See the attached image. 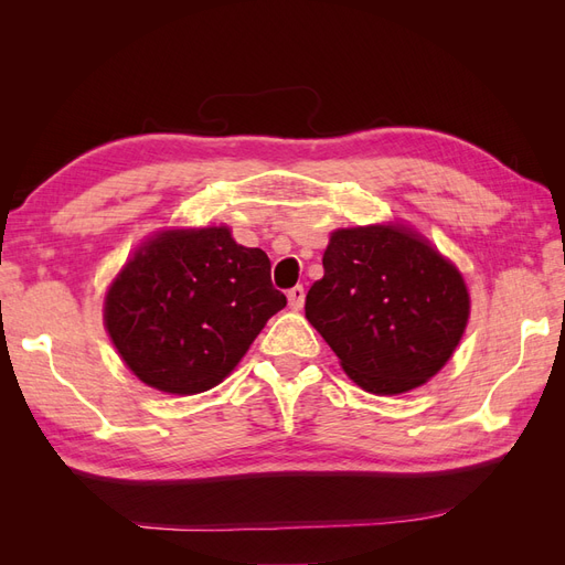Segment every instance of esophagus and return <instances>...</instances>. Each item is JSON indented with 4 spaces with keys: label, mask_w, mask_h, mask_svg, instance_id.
<instances>
[{
    "label": "esophagus",
    "mask_w": 565,
    "mask_h": 565,
    "mask_svg": "<svg viewBox=\"0 0 565 565\" xmlns=\"http://www.w3.org/2000/svg\"><path fill=\"white\" fill-rule=\"evenodd\" d=\"M303 299H306V292H303V287H292L287 292V301H289V309L292 311H301L303 309Z\"/></svg>",
    "instance_id": "obj_1"
}]
</instances>
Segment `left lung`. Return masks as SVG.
<instances>
[{
  "mask_svg": "<svg viewBox=\"0 0 565 565\" xmlns=\"http://www.w3.org/2000/svg\"><path fill=\"white\" fill-rule=\"evenodd\" d=\"M306 320L367 393L398 396L429 382L465 337L471 297L461 270L403 221L337 228Z\"/></svg>",
  "mask_w": 565,
  "mask_h": 565,
  "instance_id": "left-lung-1",
  "label": "left lung"
}]
</instances>
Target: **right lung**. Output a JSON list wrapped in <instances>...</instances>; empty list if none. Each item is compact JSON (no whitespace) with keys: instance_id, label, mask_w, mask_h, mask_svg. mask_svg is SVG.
<instances>
[{"instance_id":"right-lung-1","label":"right lung","mask_w":565,"mask_h":565,"mask_svg":"<svg viewBox=\"0 0 565 565\" xmlns=\"http://www.w3.org/2000/svg\"><path fill=\"white\" fill-rule=\"evenodd\" d=\"M285 303L266 252L237 245L226 224L169 226L117 270L104 324L136 380L195 396L228 377Z\"/></svg>"}]
</instances>
